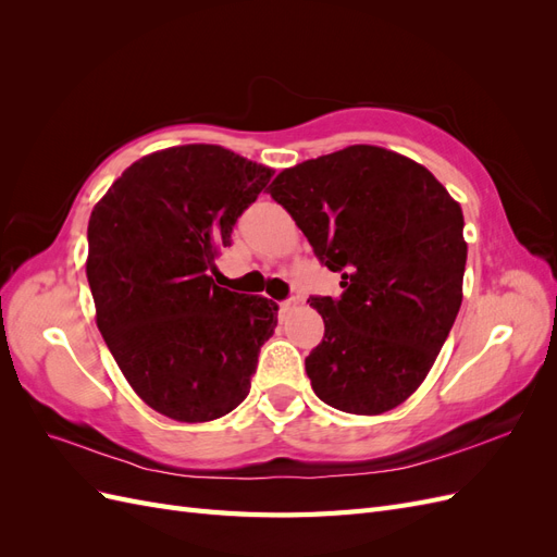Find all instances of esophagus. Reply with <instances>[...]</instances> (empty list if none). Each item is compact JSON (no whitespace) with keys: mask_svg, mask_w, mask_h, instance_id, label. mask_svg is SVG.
<instances>
[{"mask_svg":"<svg viewBox=\"0 0 557 557\" xmlns=\"http://www.w3.org/2000/svg\"><path fill=\"white\" fill-rule=\"evenodd\" d=\"M295 309V299H285V301H278V315L283 318L285 313H290Z\"/></svg>","mask_w":557,"mask_h":557,"instance_id":"1","label":"esophagus"}]
</instances>
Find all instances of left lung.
Listing matches in <instances>:
<instances>
[{"label": "left lung", "mask_w": 557, "mask_h": 557, "mask_svg": "<svg viewBox=\"0 0 557 557\" xmlns=\"http://www.w3.org/2000/svg\"><path fill=\"white\" fill-rule=\"evenodd\" d=\"M342 297H311L325 336L307 358L330 407L379 416L425 381L462 305L465 218L423 164L348 146L283 170L269 185Z\"/></svg>", "instance_id": "obj_1"}]
</instances>
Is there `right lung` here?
<instances>
[{
  "label": "right lung",
  "mask_w": 557,
  "mask_h": 557,
  "mask_svg": "<svg viewBox=\"0 0 557 557\" xmlns=\"http://www.w3.org/2000/svg\"><path fill=\"white\" fill-rule=\"evenodd\" d=\"M272 176L223 146H176L127 166L92 209L97 327L134 393L178 423L237 409L278 323L272 299L209 276Z\"/></svg>",
  "instance_id": "add662e5"
}]
</instances>
